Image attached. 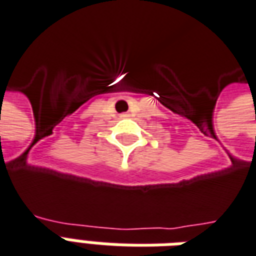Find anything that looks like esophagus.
Wrapping results in <instances>:
<instances>
[{"mask_svg":"<svg viewBox=\"0 0 256 256\" xmlns=\"http://www.w3.org/2000/svg\"><path fill=\"white\" fill-rule=\"evenodd\" d=\"M121 117H128V114H121Z\"/></svg>","mask_w":256,"mask_h":256,"instance_id":"obj_1","label":"esophagus"}]
</instances>
